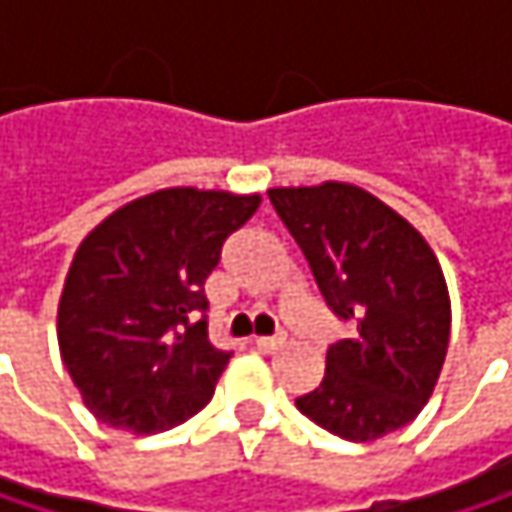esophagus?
Returning a JSON list of instances; mask_svg holds the SVG:
<instances>
[{
	"label": "esophagus",
	"instance_id": "1",
	"mask_svg": "<svg viewBox=\"0 0 512 512\" xmlns=\"http://www.w3.org/2000/svg\"><path fill=\"white\" fill-rule=\"evenodd\" d=\"M255 347L260 353H275L284 347V335H275V338H255Z\"/></svg>",
	"mask_w": 512,
	"mask_h": 512
}]
</instances>
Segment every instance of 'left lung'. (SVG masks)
I'll list each match as a JSON object with an SVG mask.
<instances>
[{"label": "left lung", "mask_w": 512, "mask_h": 512, "mask_svg": "<svg viewBox=\"0 0 512 512\" xmlns=\"http://www.w3.org/2000/svg\"><path fill=\"white\" fill-rule=\"evenodd\" d=\"M269 201L326 305L356 329L326 353L299 412L347 442L406 427L430 400L451 341V296L427 240L353 183L278 186Z\"/></svg>", "instance_id": "left-lung-1"}]
</instances>
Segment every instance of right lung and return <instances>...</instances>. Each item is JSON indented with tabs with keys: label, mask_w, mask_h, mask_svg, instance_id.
Here are the masks:
<instances>
[{
	"label": "right lung",
	"mask_w": 512,
	"mask_h": 512,
	"mask_svg": "<svg viewBox=\"0 0 512 512\" xmlns=\"http://www.w3.org/2000/svg\"><path fill=\"white\" fill-rule=\"evenodd\" d=\"M257 207L260 195L159 189L79 243L58 299V350L97 421L145 436L210 403L231 353L195 317L222 243Z\"/></svg>",
	"instance_id": "add662e5"
}]
</instances>
